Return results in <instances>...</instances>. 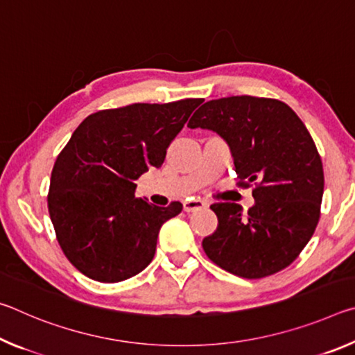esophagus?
I'll return each mask as SVG.
<instances>
[{
	"instance_id": "34e87169",
	"label": "esophagus",
	"mask_w": 355,
	"mask_h": 355,
	"mask_svg": "<svg viewBox=\"0 0 355 355\" xmlns=\"http://www.w3.org/2000/svg\"><path fill=\"white\" fill-rule=\"evenodd\" d=\"M205 207H208V203L202 199H188L186 202H183V208L186 213L197 211V209H202Z\"/></svg>"
}]
</instances>
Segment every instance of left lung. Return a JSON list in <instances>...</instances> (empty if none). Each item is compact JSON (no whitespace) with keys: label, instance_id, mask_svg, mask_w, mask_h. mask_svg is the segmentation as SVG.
I'll list each match as a JSON object with an SVG mask.
<instances>
[{"label":"left lung","instance_id":"obj_1","mask_svg":"<svg viewBox=\"0 0 355 355\" xmlns=\"http://www.w3.org/2000/svg\"><path fill=\"white\" fill-rule=\"evenodd\" d=\"M188 127L224 137L239 186L255 184L248 214L236 203H213L219 225L202 241L207 257L244 279L290 266L313 236L324 192L321 156L302 120L280 100L236 95L207 101Z\"/></svg>","mask_w":355,"mask_h":355}]
</instances>
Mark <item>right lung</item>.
<instances>
[{"label":"right lung","instance_id":"1","mask_svg":"<svg viewBox=\"0 0 355 355\" xmlns=\"http://www.w3.org/2000/svg\"><path fill=\"white\" fill-rule=\"evenodd\" d=\"M202 98L133 103L81 122L53 166L48 213L64 255L86 277L116 284L148 266L161 225L183 205L135 197V180L161 167Z\"/></svg>","mask_w":355,"mask_h":355}]
</instances>
